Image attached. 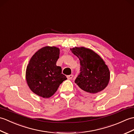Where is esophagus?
I'll return each mask as SVG.
<instances>
[{
	"label": "esophagus",
	"mask_w": 134,
	"mask_h": 134,
	"mask_svg": "<svg viewBox=\"0 0 134 134\" xmlns=\"http://www.w3.org/2000/svg\"><path fill=\"white\" fill-rule=\"evenodd\" d=\"M67 77L68 79H72L73 77V75H68Z\"/></svg>",
	"instance_id": "1"
}]
</instances>
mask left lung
I'll use <instances>...</instances> for the list:
<instances>
[{
    "mask_svg": "<svg viewBox=\"0 0 134 134\" xmlns=\"http://www.w3.org/2000/svg\"><path fill=\"white\" fill-rule=\"evenodd\" d=\"M70 49L80 60V73L75 82L86 94H99L109 83L110 72L108 66L100 56L91 49L76 47Z\"/></svg>",
    "mask_w": 134,
    "mask_h": 134,
    "instance_id": "8db88e82",
    "label": "left lung"
}]
</instances>
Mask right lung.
Returning <instances> with one entry per match:
<instances>
[{"label": "right lung", "mask_w": 134, "mask_h": 134, "mask_svg": "<svg viewBox=\"0 0 134 134\" xmlns=\"http://www.w3.org/2000/svg\"><path fill=\"white\" fill-rule=\"evenodd\" d=\"M60 49L46 46L36 51L28 64L26 79L29 88L35 94L48 98L57 91L60 84L67 79L62 74V68L57 66Z\"/></svg>", "instance_id": "1"}]
</instances>
